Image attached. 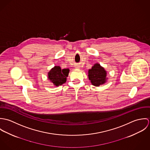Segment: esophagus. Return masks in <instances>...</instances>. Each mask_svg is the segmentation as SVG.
I'll return each instance as SVG.
<instances>
[{
	"instance_id": "esophagus-1",
	"label": "esophagus",
	"mask_w": 150,
	"mask_h": 150,
	"mask_svg": "<svg viewBox=\"0 0 150 150\" xmlns=\"http://www.w3.org/2000/svg\"><path fill=\"white\" fill-rule=\"evenodd\" d=\"M75 67L76 69H79L80 67V65L79 64H77L75 66Z\"/></svg>"
}]
</instances>
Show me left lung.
I'll return each instance as SVG.
<instances>
[{
    "mask_svg": "<svg viewBox=\"0 0 150 150\" xmlns=\"http://www.w3.org/2000/svg\"><path fill=\"white\" fill-rule=\"evenodd\" d=\"M106 71L98 64H96L88 70V77L93 86H98L105 83Z\"/></svg>",
    "mask_w": 150,
    "mask_h": 150,
    "instance_id": "1",
    "label": "left lung"
}]
</instances>
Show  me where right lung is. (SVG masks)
I'll return each instance as SVG.
<instances>
[{
	"label": "right lung",
	"instance_id": "right-lung-1",
	"mask_svg": "<svg viewBox=\"0 0 150 150\" xmlns=\"http://www.w3.org/2000/svg\"><path fill=\"white\" fill-rule=\"evenodd\" d=\"M69 73V69H61L59 66H55L48 73V79L56 86H61L66 81Z\"/></svg>",
	"mask_w": 150,
	"mask_h": 150
}]
</instances>
